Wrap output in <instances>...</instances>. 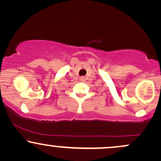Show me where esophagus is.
<instances>
[{
	"label": "esophagus",
	"instance_id": "esophagus-1",
	"mask_svg": "<svg viewBox=\"0 0 161 161\" xmlns=\"http://www.w3.org/2000/svg\"><path fill=\"white\" fill-rule=\"evenodd\" d=\"M82 79H84V78H82Z\"/></svg>",
	"mask_w": 161,
	"mask_h": 161
}]
</instances>
